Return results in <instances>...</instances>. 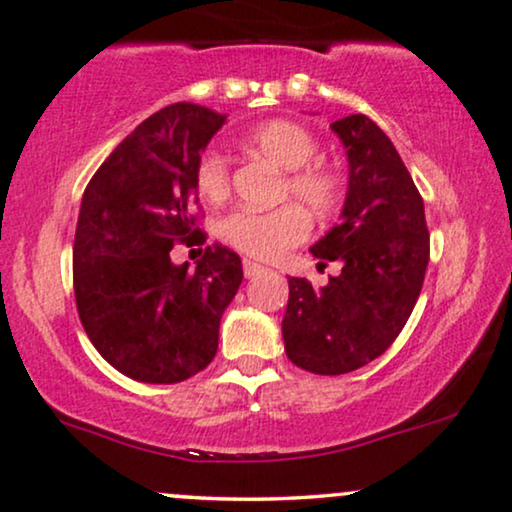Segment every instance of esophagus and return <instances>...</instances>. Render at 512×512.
<instances>
[{
	"label": "esophagus",
	"instance_id": "1",
	"mask_svg": "<svg viewBox=\"0 0 512 512\" xmlns=\"http://www.w3.org/2000/svg\"><path fill=\"white\" fill-rule=\"evenodd\" d=\"M242 268H244V277H256V275H261V272L268 270V268H265V265H261V263H254V261H249V258H244Z\"/></svg>",
	"mask_w": 512,
	"mask_h": 512
}]
</instances>
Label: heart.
<instances>
[{
	"label": "heart",
	"mask_w": 512,
	"mask_h": 512,
	"mask_svg": "<svg viewBox=\"0 0 512 512\" xmlns=\"http://www.w3.org/2000/svg\"><path fill=\"white\" fill-rule=\"evenodd\" d=\"M242 150L284 169L280 199H294L317 218H331L343 207L345 181L341 171L320 155L313 131L294 119H270L237 138ZM195 188L207 202H221L230 192V169L221 152H202L195 164ZM232 249L251 258L277 261L310 237L313 223L297 204H282L272 211L237 209L218 225Z\"/></svg>",
	"instance_id": "obj_1"
}]
</instances>
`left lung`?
I'll list each match as a JSON object with an SVG mask.
<instances>
[{"label": "left lung", "instance_id": "8db88e82", "mask_svg": "<svg viewBox=\"0 0 512 512\" xmlns=\"http://www.w3.org/2000/svg\"><path fill=\"white\" fill-rule=\"evenodd\" d=\"M331 129L348 152L350 181L343 221L313 256L341 275L315 289L289 280L282 320L287 357L310 374H348L376 360L407 324L430 258L423 197L395 145L367 115L336 119Z\"/></svg>", "mask_w": 512, "mask_h": 512}]
</instances>
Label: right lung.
<instances>
[{
    "mask_svg": "<svg viewBox=\"0 0 512 512\" xmlns=\"http://www.w3.org/2000/svg\"><path fill=\"white\" fill-rule=\"evenodd\" d=\"M223 115L174 103L138 124L86 185L72 249L77 313L94 348L124 376L178 383L214 360L223 310L242 261L204 247L195 270L174 265L176 244L207 242L192 214L195 164Z\"/></svg>",
    "mask_w": 512,
    "mask_h": 512,
    "instance_id": "1",
    "label": "right lung"
}]
</instances>
